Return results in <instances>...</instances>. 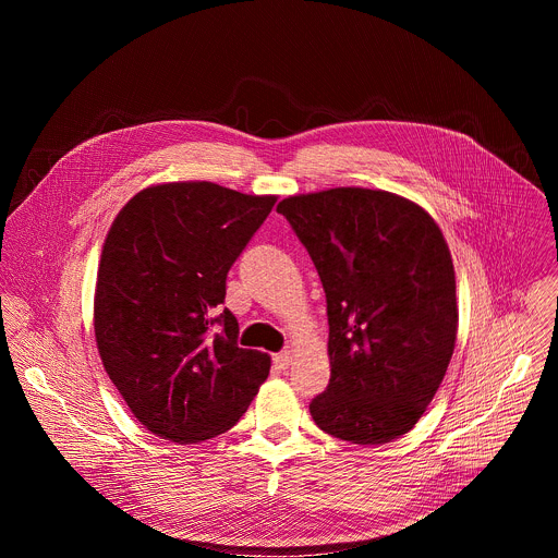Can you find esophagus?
Masks as SVG:
<instances>
[{"instance_id": "obj_1", "label": "esophagus", "mask_w": 558, "mask_h": 558, "mask_svg": "<svg viewBox=\"0 0 558 558\" xmlns=\"http://www.w3.org/2000/svg\"><path fill=\"white\" fill-rule=\"evenodd\" d=\"M291 362H293V353H291V351H280V353L274 355V364H276L278 368H289Z\"/></svg>"}]
</instances>
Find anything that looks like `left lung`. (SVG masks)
I'll return each instance as SVG.
<instances>
[{
    "label": "left lung",
    "mask_w": 558,
    "mask_h": 558,
    "mask_svg": "<svg viewBox=\"0 0 558 558\" xmlns=\"http://www.w3.org/2000/svg\"><path fill=\"white\" fill-rule=\"evenodd\" d=\"M327 293L331 379L308 411L351 444L407 435L446 375L457 340L454 267L417 203L336 187L278 205Z\"/></svg>",
    "instance_id": "obj_1"
}]
</instances>
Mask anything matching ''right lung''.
<instances>
[{"label":"right lung","mask_w":558,"mask_h":558,"mask_svg":"<svg viewBox=\"0 0 558 558\" xmlns=\"http://www.w3.org/2000/svg\"><path fill=\"white\" fill-rule=\"evenodd\" d=\"M278 196L207 181L138 192L101 252L95 336L132 415L154 435L198 444L250 409L271 357L238 347L225 280Z\"/></svg>","instance_id":"1"}]
</instances>
